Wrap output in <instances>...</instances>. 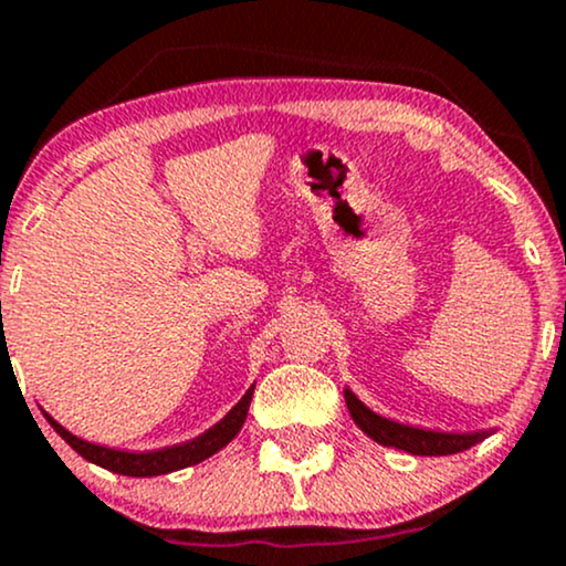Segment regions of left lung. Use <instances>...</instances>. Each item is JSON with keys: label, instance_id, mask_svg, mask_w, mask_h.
Instances as JSON below:
<instances>
[{"label": "left lung", "instance_id": "8db88e82", "mask_svg": "<svg viewBox=\"0 0 566 566\" xmlns=\"http://www.w3.org/2000/svg\"><path fill=\"white\" fill-rule=\"evenodd\" d=\"M346 405L354 423L367 433L369 439H375L382 447H396V450H405L409 454H454L463 452L469 447L484 441L490 433H444V431H426V428H412L401 426L396 420L380 418L373 409L361 405L354 394L346 388Z\"/></svg>", "mask_w": 566, "mask_h": 566}]
</instances>
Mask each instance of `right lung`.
<instances>
[{"mask_svg": "<svg viewBox=\"0 0 566 566\" xmlns=\"http://www.w3.org/2000/svg\"><path fill=\"white\" fill-rule=\"evenodd\" d=\"M252 391H255V386H252L250 391L237 401V407H233L220 423L212 426L210 431L201 433V437L184 441V444L165 447V450H154V452H125V450H112V447L90 444V441H84L80 437H74L71 431H66V428L57 423V420L50 418L48 412H44V418H48V423L69 441L71 450L80 452L84 460H90V463L101 465V469L106 471L122 473V476H159V473H170L178 469H188V465H197L201 460L210 458V454L223 450V447L229 444L239 431H242L247 420V409H250V401H252Z\"/></svg>", "mask_w": 566, "mask_h": 566, "instance_id": "1", "label": "right lung"}]
</instances>
